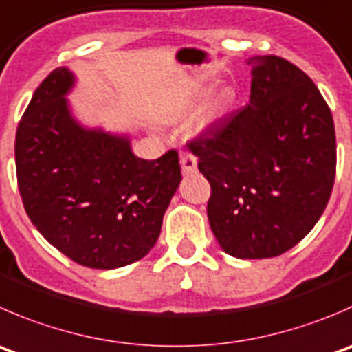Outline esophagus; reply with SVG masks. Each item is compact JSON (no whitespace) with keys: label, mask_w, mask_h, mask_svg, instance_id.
<instances>
[{"label":"esophagus","mask_w":352,"mask_h":352,"mask_svg":"<svg viewBox=\"0 0 352 352\" xmlns=\"http://www.w3.org/2000/svg\"><path fill=\"white\" fill-rule=\"evenodd\" d=\"M180 166H182V172L186 175L194 173L197 170V158L194 155H190V153H182L180 155Z\"/></svg>","instance_id":"1"}]
</instances>
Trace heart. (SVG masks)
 Listing matches in <instances>:
<instances>
[{"label": "heart", "instance_id": "1", "mask_svg": "<svg viewBox=\"0 0 352 352\" xmlns=\"http://www.w3.org/2000/svg\"><path fill=\"white\" fill-rule=\"evenodd\" d=\"M232 98H234V91L230 87H221L213 98H211L210 103L203 108L199 115H197L196 122H194V127H196L197 132L201 131H206L208 127H211L213 124H217L223 113L227 111L228 104L232 103ZM182 117V110H175L166 117L168 122H175L177 118Z\"/></svg>", "mask_w": 352, "mask_h": 352}]
</instances>
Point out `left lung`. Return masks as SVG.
<instances>
[{
	"label": "left lung",
	"mask_w": 352,
	"mask_h": 352,
	"mask_svg": "<svg viewBox=\"0 0 352 352\" xmlns=\"http://www.w3.org/2000/svg\"><path fill=\"white\" fill-rule=\"evenodd\" d=\"M249 104L189 149L211 186L208 220L241 259L294 248L325 211L336 179L333 118L315 82L280 56H252Z\"/></svg>",
	"instance_id": "8db88e82"
}]
</instances>
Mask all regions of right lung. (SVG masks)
<instances>
[{"label": "right lung", "instance_id": "obj_1", "mask_svg": "<svg viewBox=\"0 0 352 352\" xmlns=\"http://www.w3.org/2000/svg\"><path fill=\"white\" fill-rule=\"evenodd\" d=\"M75 75L51 72L34 93L15 139L23 208L51 245L82 267L113 270L144 258L179 189L175 149L132 153L129 135L87 129L70 111Z\"/></svg>", "mask_w": 352, "mask_h": 352}]
</instances>
